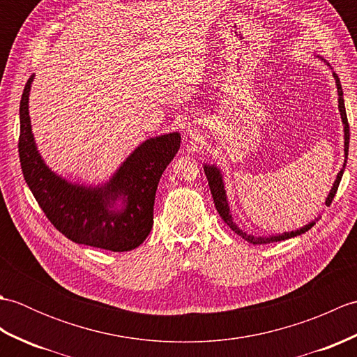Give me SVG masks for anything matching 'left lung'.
Masks as SVG:
<instances>
[{
  "mask_svg": "<svg viewBox=\"0 0 357 357\" xmlns=\"http://www.w3.org/2000/svg\"><path fill=\"white\" fill-rule=\"evenodd\" d=\"M333 77L336 79V87H337V96H339V112H340V118H342V124H344V151H345V161L342 169L337 173L335 184H333L331 190L327 196V199H325V206H330L333 198H335V195L337 192V187L340 179H342V174L345 170V165H347V158H348V146H350V126H348V119H347V112H345V104H344V92H342V86H340V81L337 78L336 73H333ZM204 172H206V176L208 181V185H210V192L211 196H213V201H215V206L218 213L221 215V218L225 221V224L230 227V229L239 234L242 239H245L247 242L253 245H261V244H270V242H279V241H284V239H290L294 236H299V234L308 231L312 227L316 224V221H312L310 224L304 225L302 229H298L294 231H285L282 234H273V236H267V238H262V236H253V234H247L245 231H242L239 227L233 222L231 215H230V207H229V201H227V193H225V187H224V179H222V173L221 170L218 169L216 165H210V164H204Z\"/></svg>",
  "mask_w": 357,
  "mask_h": 357,
  "instance_id": "1",
  "label": "left lung"
}]
</instances>
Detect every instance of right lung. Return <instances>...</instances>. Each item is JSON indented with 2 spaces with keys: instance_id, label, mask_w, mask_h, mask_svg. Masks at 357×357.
I'll list each match as a JSON object with an SVG mask.
<instances>
[{
  "instance_id": "obj_1",
  "label": "right lung",
  "mask_w": 357,
  "mask_h": 357,
  "mask_svg": "<svg viewBox=\"0 0 357 357\" xmlns=\"http://www.w3.org/2000/svg\"><path fill=\"white\" fill-rule=\"evenodd\" d=\"M29 78L20 102V162L26 183L44 215L66 238L110 252L139 247L153 225L158 183L181 146L178 132L144 141L107 183L72 184L45 165L29 116Z\"/></svg>"
}]
</instances>
